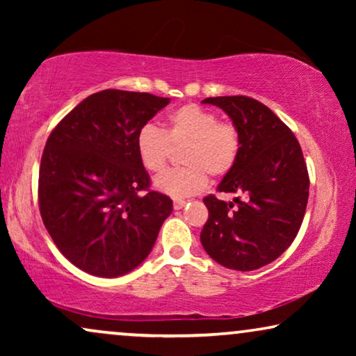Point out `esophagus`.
<instances>
[{"label": "esophagus", "mask_w": 356, "mask_h": 356, "mask_svg": "<svg viewBox=\"0 0 356 356\" xmlns=\"http://www.w3.org/2000/svg\"><path fill=\"white\" fill-rule=\"evenodd\" d=\"M184 206H186V201H183V199H175L173 201L175 211H179V209H183Z\"/></svg>", "instance_id": "34e87169"}]
</instances>
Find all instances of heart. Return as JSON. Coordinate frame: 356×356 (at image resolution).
<instances>
[{"mask_svg":"<svg viewBox=\"0 0 356 356\" xmlns=\"http://www.w3.org/2000/svg\"><path fill=\"white\" fill-rule=\"evenodd\" d=\"M184 145L179 160L184 167L168 170L155 178V188L172 197H188L207 186V175L220 178L235 165L240 134L235 124L218 121L217 115L188 104L168 115L160 131L144 124L136 134V152L145 170L159 173L167 167L172 149Z\"/></svg>","mask_w":356,"mask_h":356,"instance_id":"obj_1","label":"heart"}]
</instances>
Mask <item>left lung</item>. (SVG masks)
Returning a JSON list of instances; mask_svg holds the SVG:
<instances>
[{"label": "left lung", "instance_id": "left-lung-1", "mask_svg": "<svg viewBox=\"0 0 356 356\" xmlns=\"http://www.w3.org/2000/svg\"><path fill=\"white\" fill-rule=\"evenodd\" d=\"M202 104L225 111L240 134L236 162L217 189L243 199L204 197L209 218L201 243L227 269H259L293 243L303 222L309 194L303 152L289 126L261 102L232 95L209 97Z\"/></svg>", "mask_w": 356, "mask_h": 356}]
</instances>
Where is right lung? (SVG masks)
<instances>
[{
  "mask_svg": "<svg viewBox=\"0 0 356 356\" xmlns=\"http://www.w3.org/2000/svg\"><path fill=\"white\" fill-rule=\"evenodd\" d=\"M170 99L106 89L63 118L45 144L38 206L58 250L81 270L120 277L134 270L173 211L150 191L136 134Z\"/></svg>",
  "mask_w": 356,
  "mask_h": 356,
  "instance_id": "1",
  "label": "right lung"
}]
</instances>
